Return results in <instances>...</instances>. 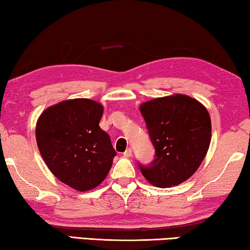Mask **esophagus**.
<instances>
[{"instance_id": "esophagus-1", "label": "esophagus", "mask_w": 250, "mask_h": 250, "mask_svg": "<svg viewBox=\"0 0 250 250\" xmlns=\"http://www.w3.org/2000/svg\"><path fill=\"white\" fill-rule=\"evenodd\" d=\"M124 156H125V157H131V156H132V149H131V148H126L125 152L124 153Z\"/></svg>"}]
</instances>
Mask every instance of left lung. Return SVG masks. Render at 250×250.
<instances>
[{"mask_svg": "<svg viewBox=\"0 0 250 250\" xmlns=\"http://www.w3.org/2000/svg\"><path fill=\"white\" fill-rule=\"evenodd\" d=\"M140 110L155 148L149 164L139 163L142 175L157 187L184 183L200 166L211 142L208 110L185 95L153 99Z\"/></svg>", "mask_w": 250, "mask_h": 250, "instance_id": "obj_1", "label": "left lung"}]
</instances>
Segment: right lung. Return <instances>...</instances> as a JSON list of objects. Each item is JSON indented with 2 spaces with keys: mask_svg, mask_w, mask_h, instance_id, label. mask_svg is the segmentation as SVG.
Listing matches in <instances>:
<instances>
[{
  "mask_svg": "<svg viewBox=\"0 0 250 250\" xmlns=\"http://www.w3.org/2000/svg\"><path fill=\"white\" fill-rule=\"evenodd\" d=\"M104 108L87 98L49 107L39 117L36 140L48 168L79 191L93 189L106 178L116 151L99 126Z\"/></svg>",
  "mask_w": 250,
  "mask_h": 250,
  "instance_id": "right-lung-1",
  "label": "right lung"
}]
</instances>
